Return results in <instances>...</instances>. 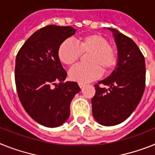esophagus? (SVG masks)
<instances>
[{"mask_svg":"<svg viewBox=\"0 0 155 155\" xmlns=\"http://www.w3.org/2000/svg\"><path fill=\"white\" fill-rule=\"evenodd\" d=\"M79 85V87H80L81 89H82V88H84V87H85V84H81V83H79L78 84Z\"/></svg>","mask_w":155,"mask_h":155,"instance_id":"obj_1","label":"esophagus"}]
</instances>
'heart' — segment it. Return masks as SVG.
<instances>
[{
  "label": "heart",
  "mask_w": 155,
  "mask_h": 155,
  "mask_svg": "<svg viewBox=\"0 0 155 155\" xmlns=\"http://www.w3.org/2000/svg\"><path fill=\"white\" fill-rule=\"evenodd\" d=\"M81 52H89L87 55L89 63L77 64L69 71L70 78L81 84L98 79L102 74L101 67L109 70L117 61L116 51L109 45L108 39L97 34L85 35L78 43L71 39L64 40L58 47V57L62 63L71 65L80 58Z\"/></svg>",
  "instance_id": "heart-1"
}]
</instances>
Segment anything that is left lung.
<instances>
[{"label":"left lung","mask_w":155,"mask_h":155,"mask_svg":"<svg viewBox=\"0 0 155 155\" xmlns=\"http://www.w3.org/2000/svg\"><path fill=\"white\" fill-rule=\"evenodd\" d=\"M108 29L113 34L117 47V64L108 78L95 85L92 111L100 124L114 126L128 118L141 101L145 89L146 65L144 56L132 39L116 29ZM99 84L107 85L109 89Z\"/></svg>","instance_id":"1"}]
</instances>
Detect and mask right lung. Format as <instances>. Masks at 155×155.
Listing matches in <instances>:
<instances>
[{
	"label": "right lung",
	"instance_id": "right-lung-1",
	"mask_svg": "<svg viewBox=\"0 0 155 155\" xmlns=\"http://www.w3.org/2000/svg\"><path fill=\"white\" fill-rule=\"evenodd\" d=\"M76 31L70 26L44 27L27 39L16 55L19 99L28 114L47 127L61 126L68 120L70 102L81 90L77 82H64L67 74L58 57L60 44Z\"/></svg>",
	"mask_w": 155,
	"mask_h": 155
}]
</instances>
